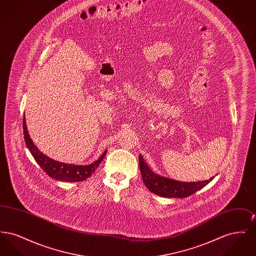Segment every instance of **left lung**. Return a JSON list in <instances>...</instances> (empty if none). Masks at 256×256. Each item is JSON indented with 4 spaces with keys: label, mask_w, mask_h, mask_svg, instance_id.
<instances>
[{
    "label": "left lung",
    "mask_w": 256,
    "mask_h": 256,
    "mask_svg": "<svg viewBox=\"0 0 256 256\" xmlns=\"http://www.w3.org/2000/svg\"><path fill=\"white\" fill-rule=\"evenodd\" d=\"M139 166L142 174V180L146 188L154 194L165 198H187L198 191L200 189L204 188L214 178L213 176L206 180H202L198 182H182L168 178H164L150 170L141 154L139 156Z\"/></svg>",
    "instance_id": "1"
}]
</instances>
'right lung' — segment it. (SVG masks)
Segmentation results:
<instances>
[{"label":"right lung","instance_id":"add662e5","mask_svg":"<svg viewBox=\"0 0 256 256\" xmlns=\"http://www.w3.org/2000/svg\"><path fill=\"white\" fill-rule=\"evenodd\" d=\"M23 130H24L26 145L30 150L32 156L36 159L38 165L45 170L46 174L52 178H54L56 180L65 182H78L86 180L92 176V174L98 167V165L100 164L102 160L104 159L106 154V150H104L102 154L96 161H94L89 165H74V164L62 163L60 161L50 158L37 148V146L32 141L30 135L28 134L24 116L23 119Z\"/></svg>","mask_w":256,"mask_h":256}]
</instances>
